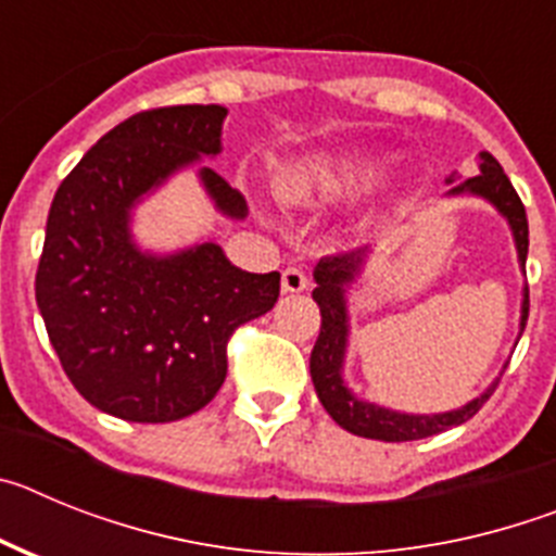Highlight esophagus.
<instances>
[{"instance_id": "obj_1", "label": "esophagus", "mask_w": 556, "mask_h": 556, "mask_svg": "<svg viewBox=\"0 0 556 556\" xmlns=\"http://www.w3.org/2000/svg\"><path fill=\"white\" fill-rule=\"evenodd\" d=\"M308 287V275L303 273L301 267H287L281 273V289L283 292L294 294V292H303Z\"/></svg>"}]
</instances>
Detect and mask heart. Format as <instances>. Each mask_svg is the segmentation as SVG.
<instances>
[{"mask_svg": "<svg viewBox=\"0 0 556 556\" xmlns=\"http://www.w3.org/2000/svg\"><path fill=\"white\" fill-rule=\"evenodd\" d=\"M378 161L358 152H326L289 164L278 175V194L289 205H328L356 198L376 180Z\"/></svg>", "mask_w": 556, "mask_h": 556, "instance_id": "heart-1", "label": "heart"}]
</instances>
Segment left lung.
<instances>
[{"mask_svg":"<svg viewBox=\"0 0 556 556\" xmlns=\"http://www.w3.org/2000/svg\"><path fill=\"white\" fill-rule=\"evenodd\" d=\"M479 175L476 178L454 184V175L448 184V194H473V198L488 200L498 208V214L509 223L515 239V250H518L520 269H527V253H529V223H527V208L520 203L518 191L513 189L509 178L504 175L498 161L490 152L479 155ZM367 262V250H351V253L326 255L314 267V281L317 289L312 298L317 301L323 314L320 337L314 342L312 351V381L320 404L326 406L328 415L337 420L345 431L356 437H367V440H384V443H406V440H424V437L440 434L445 429L462 426L465 420L476 415L484 406L490 395H493L498 378L488 390L473 397L470 404L459 406V409L440 412V415H406V412L387 409V406L370 404L362 397L353 395L348 390L345 378H342V365H345V351H348V298L345 289L348 283L356 281V275L362 273ZM529 317V289H523V303H520V333L527 328Z\"/></svg>","mask_w":556,"mask_h":556,"instance_id":"8db88e82","label":"left lung"}]
</instances>
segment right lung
Masks as SVG:
<instances>
[{"label":"right lung","mask_w":556,"mask_h":556,"mask_svg":"<svg viewBox=\"0 0 556 556\" xmlns=\"http://www.w3.org/2000/svg\"><path fill=\"white\" fill-rule=\"evenodd\" d=\"M223 105L141 111L108 130L58 186L36 301L63 370L88 404L132 424L203 409L228 372V339L267 314L281 273H244L214 242L169 255L139 250L130 214L169 175L223 150ZM225 217L248 203L200 166Z\"/></svg>","instance_id":"obj_1"}]
</instances>
